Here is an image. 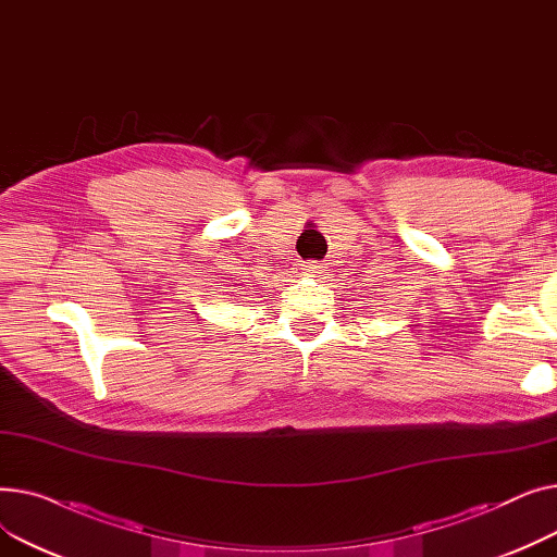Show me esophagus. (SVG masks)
Masks as SVG:
<instances>
[{
    "mask_svg": "<svg viewBox=\"0 0 557 557\" xmlns=\"http://www.w3.org/2000/svg\"><path fill=\"white\" fill-rule=\"evenodd\" d=\"M318 261H305V263H300V269H298V275H313V273H318Z\"/></svg>",
    "mask_w": 557,
    "mask_h": 557,
    "instance_id": "obj_1",
    "label": "esophagus"
}]
</instances>
